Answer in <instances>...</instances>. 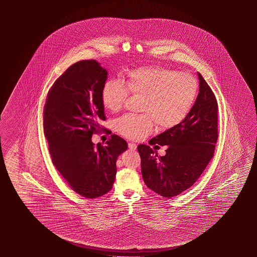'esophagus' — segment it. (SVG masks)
Wrapping results in <instances>:
<instances>
[{
  "label": "esophagus",
  "instance_id": "obj_1",
  "mask_svg": "<svg viewBox=\"0 0 257 257\" xmlns=\"http://www.w3.org/2000/svg\"><path fill=\"white\" fill-rule=\"evenodd\" d=\"M128 147L130 149L131 151H135L137 149V145L134 143H128Z\"/></svg>",
  "mask_w": 257,
  "mask_h": 257
}]
</instances>
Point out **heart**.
Returning a JSON list of instances; mask_svg holds the SVG:
<instances>
[{
  "mask_svg": "<svg viewBox=\"0 0 257 257\" xmlns=\"http://www.w3.org/2000/svg\"><path fill=\"white\" fill-rule=\"evenodd\" d=\"M198 92L197 80L185 72L162 66H144L127 72L124 81L109 80L101 91L105 109L117 113L128 93L142 97L139 115L126 114L115 122L120 135L132 140L147 136L154 126L169 129L185 119L194 105Z\"/></svg>",
  "mask_w": 257,
  "mask_h": 257,
  "instance_id": "b5f03b06",
  "label": "heart"
}]
</instances>
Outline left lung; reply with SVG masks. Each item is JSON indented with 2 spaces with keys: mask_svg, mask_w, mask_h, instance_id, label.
Masks as SVG:
<instances>
[{
  "mask_svg": "<svg viewBox=\"0 0 257 257\" xmlns=\"http://www.w3.org/2000/svg\"><path fill=\"white\" fill-rule=\"evenodd\" d=\"M199 93L185 119L152 138L151 145H167L166 154L140 144L143 181L163 197H174L194 185L214 155L218 139V104L211 88L197 72Z\"/></svg>",
  "mask_w": 257,
  "mask_h": 257,
  "instance_id": "8db88e82",
  "label": "left lung"
}]
</instances>
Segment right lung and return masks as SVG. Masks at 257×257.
I'll return each instance as SVG.
<instances>
[{"instance_id":"right-lung-1","label":"right lung","mask_w":257,"mask_h":257,"mask_svg":"<svg viewBox=\"0 0 257 257\" xmlns=\"http://www.w3.org/2000/svg\"><path fill=\"white\" fill-rule=\"evenodd\" d=\"M107 71L95 60L72 64L51 88L44 108V131L52 161L68 185L83 197L108 193L118 156L128 144L112 135L105 145L91 137L105 120L101 91Z\"/></svg>"}]
</instances>
